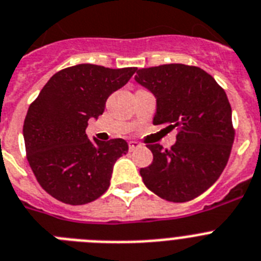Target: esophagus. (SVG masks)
Wrapping results in <instances>:
<instances>
[{
  "label": "esophagus",
  "mask_w": 261,
  "mask_h": 261,
  "mask_svg": "<svg viewBox=\"0 0 261 261\" xmlns=\"http://www.w3.org/2000/svg\"><path fill=\"white\" fill-rule=\"evenodd\" d=\"M140 146H141V144H140V142L129 141V150H130V152H132V150H135V149L140 148Z\"/></svg>",
  "instance_id": "1"
}]
</instances>
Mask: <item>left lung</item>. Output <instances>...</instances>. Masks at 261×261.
Returning a JSON list of instances; mask_svg holds the SVG:
<instances>
[{"instance_id": "left-lung-1", "label": "left lung", "mask_w": 261, "mask_h": 261, "mask_svg": "<svg viewBox=\"0 0 261 261\" xmlns=\"http://www.w3.org/2000/svg\"><path fill=\"white\" fill-rule=\"evenodd\" d=\"M135 80L155 97L154 125L178 130L170 149L149 144L153 162L140 169L146 188L169 202H188L217 182L233 144L226 92L199 67L173 63L136 70Z\"/></svg>"}]
</instances>
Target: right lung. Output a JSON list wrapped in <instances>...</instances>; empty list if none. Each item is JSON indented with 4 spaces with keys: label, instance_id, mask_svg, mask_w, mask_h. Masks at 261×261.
Listing matches in <instances>:
<instances>
[{
    "label": "right lung",
    "instance_id": "add662e5",
    "mask_svg": "<svg viewBox=\"0 0 261 261\" xmlns=\"http://www.w3.org/2000/svg\"><path fill=\"white\" fill-rule=\"evenodd\" d=\"M136 67L77 64L50 77L29 107L23 139L30 168L44 191L67 204H86L109 188L125 140H88V120L103 115L111 93L128 83Z\"/></svg>",
    "mask_w": 261,
    "mask_h": 261
}]
</instances>
